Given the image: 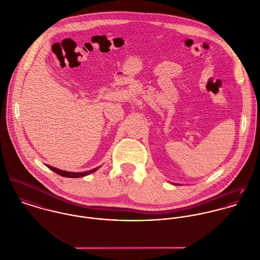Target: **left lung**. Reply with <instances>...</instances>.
I'll use <instances>...</instances> for the list:
<instances>
[{"label":"left lung","instance_id":"left-lung-1","mask_svg":"<svg viewBox=\"0 0 260 260\" xmlns=\"http://www.w3.org/2000/svg\"><path fill=\"white\" fill-rule=\"evenodd\" d=\"M173 184H174V185H180V184H175V183H173Z\"/></svg>","mask_w":260,"mask_h":260}]
</instances>
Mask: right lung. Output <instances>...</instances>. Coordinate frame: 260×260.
<instances>
[{
	"label": "right lung",
	"mask_w": 260,
	"mask_h": 260,
	"mask_svg": "<svg viewBox=\"0 0 260 260\" xmlns=\"http://www.w3.org/2000/svg\"><path fill=\"white\" fill-rule=\"evenodd\" d=\"M46 167H48L50 170H52L53 172H55L56 174H58V175H60L62 177H66V178H80V177H84V176H87V175H89L91 173H94L95 171H98L101 168V166H100V167H98L95 169H92L90 171L75 173V172H67V171L59 170V169H56V168H54L52 166H49V165H46Z\"/></svg>",
	"instance_id": "add662e5"
}]
</instances>
